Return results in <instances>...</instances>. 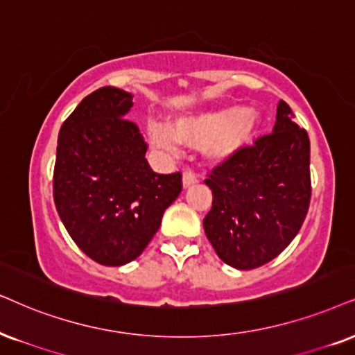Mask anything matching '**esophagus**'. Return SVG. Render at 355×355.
Here are the masks:
<instances>
[{
    "instance_id": "1",
    "label": "esophagus",
    "mask_w": 355,
    "mask_h": 355,
    "mask_svg": "<svg viewBox=\"0 0 355 355\" xmlns=\"http://www.w3.org/2000/svg\"><path fill=\"white\" fill-rule=\"evenodd\" d=\"M196 182H198V178H196L195 172H191V170H185V172H183V187L188 188Z\"/></svg>"
}]
</instances>
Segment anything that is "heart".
I'll return each instance as SVG.
<instances>
[{
  "label": "heart",
  "instance_id": "1",
  "mask_svg": "<svg viewBox=\"0 0 355 355\" xmlns=\"http://www.w3.org/2000/svg\"><path fill=\"white\" fill-rule=\"evenodd\" d=\"M259 125V114L241 106H226L206 113L185 116L175 121L173 128L149 125L150 142L159 149L177 152L178 142L191 147L208 146V154L226 160L249 146Z\"/></svg>",
  "mask_w": 355,
  "mask_h": 355
}]
</instances>
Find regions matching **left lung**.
Masks as SVG:
<instances>
[{
    "label": "left lung",
    "mask_w": 355,
    "mask_h": 355,
    "mask_svg": "<svg viewBox=\"0 0 355 355\" xmlns=\"http://www.w3.org/2000/svg\"><path fill=\"white\" fill-rule=\"evenodd\" d=\"M205 183L213 191L205 234L219 259L239 270L263 266L293 241L306 218L308 132L280 100L273 131L216 165Z\"/></svg>",
    "instance_id": "obj_1"
}]
</instances>
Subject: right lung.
<instances>
[{"label":"right lung","instance_id":"obj_1","mask_svg":"<svg viewBox=\"0 0 355 355\" xmlns=\"http://www.w3.org/2000/svg\"><path fill=\"white\" fill-rule=\"evenodd\" d=\"M132 95L103 87L64 121L53 167V201L71 239L101 266L131 262L159 231L182 191V173H155L147 144L125 119Z\"/></svg>","mask_w":355,"mask_h":355}]
</instances>
